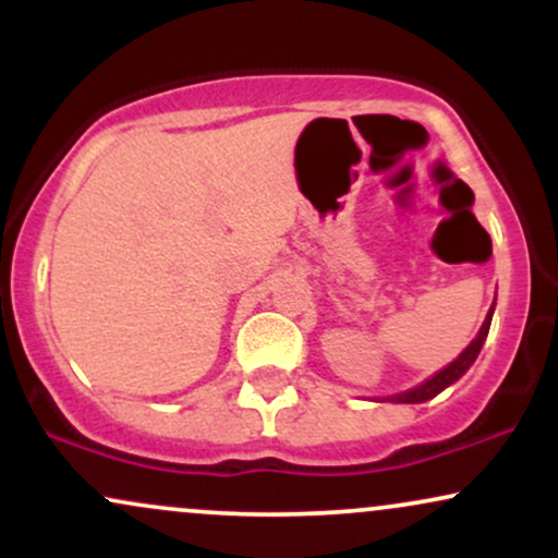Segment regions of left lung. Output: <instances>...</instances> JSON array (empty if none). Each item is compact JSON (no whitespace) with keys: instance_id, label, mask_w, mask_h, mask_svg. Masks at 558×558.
I'll use <instances>...</instances> for the list:
<instances>
[{"instance_id":"1","label":"left lung","mask_w":558,"mask_h":558,"mask_svg":"<svg viewBox=\"0 0 558 558\" xmlns=\"http://www.w3.org/2000/svg\"><path fill=\"white\" fill-rule=\"evenodd\" d=\"M490 317H493V310L488 312V317H485L483 328H480V332L475 336V341H472L470 345H466V349L462 351V354H459L457 360H453L451 364H448L446 369H440L438 375H433L430 380H425V383H422V386L412 388V390H407V393H399V396H396L393 401H399V403H422V401L433 399V396H438L440 390L451 386V383H457L459 377H462V375L466 373V369L472 367V362L477 360L480 349H483L485 338H488V330H490Z\"/></svg>"}]
</instances>
